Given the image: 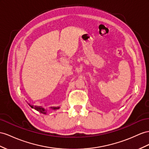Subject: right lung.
<instances>
[{"instance_id":"right-lung-1","label":"right lung","mask_w":149,"mask_h":149,"mask_svg":"<svg viewBox=\"0 0 149 149\" xmlns=\"http://www.w3.org/2000/svg\"><path fill=\"white\" fill-rule=\"evenodd\" d=\"M33 108H34V107H33ZM35 108L36 111H39V112H40V113H43V114H45L46 113H47V111L45 112V109H44V108H41V107H37V106H35Z\"/></svg>"}]
</instances>
